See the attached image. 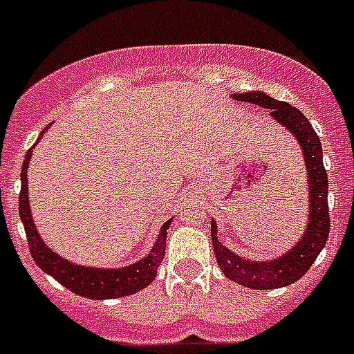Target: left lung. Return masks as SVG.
Listing matches in <instances>:
<instances>
[{"label": "left lung", "mask_w": 354, "mask_h": 354, "mask_svg": "<svg viewBox=\"0 0 354 354\" xmlns=\"http://www.w3.org/2000/svg\"><path fill=\"white\" fill-rule=\"evenodd\" d=\"M236 101L257 104L270 109V117L296 138L305 158L306 184H308V223L301 239L273 261H250L230 252L218 241V225L211 220V239L216 261L228 280L248 289L268 290L287 287L303 277L324 248L330 234V209H328V175L323 165V145L314 127L298 108L277 101L264 92L234 93Z\"/></svg>", "instance_id": "left-lung-1"}]
</instances>
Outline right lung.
<instances>
[{
	"instance_id": "right-lung-1",
	"label": "right lung",
	"mask_w": 354,
	"mask_h": 354,
	"mask_svg": "<svg viewBox=\"0 0 354 354\" xmlns=\"http://www.w3.org/2000/svg\"><path fill=\"white\" fill-rule=\"evenodd\" d=\"M49 129V126L46 127ZM46 129L40 133L39 140L42 138ZM31 147L28 150L26 158L21 170V196H19V216L26 230L28 245H30V253L35 264L39 266L44 273L51 274L56 282L67 287L74 294H80L90 299H113L122 298V296H131L138 290L145 289L152 283V280L158 274V268L165 257L167 250V230L174 218L165 221V225L159 230L158 241L154 243L152 250L147 253L145 257L140 259L138 262H133L124 268H113V270H104V268H90V266H80L67 259L60 257L58 253L53 252L42 241L40 234L37 232V227L33 223L30 211V198H28V167L31 159Z\"/></svg>"
}]
</instances>
